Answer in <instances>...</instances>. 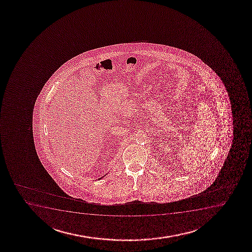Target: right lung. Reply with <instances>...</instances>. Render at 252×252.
Returning <instances> with one entry per match:
<instances>
[{
    "label": "right lung",
    "instance_id": "1",
    "mask_svg": "<svg viewBox=\"0 0 252 252\" xmlns=\"http://www.w3.org/2000/svg\"><path fill=\"white\" fill-rule=\"evenodd\" d=\"M101 178H102V177H101ZM101 178H99V179H98V180H100Z\"/></svg>",
    "mask_w": 252,
    "mask_h": 252
}]
</instances>
